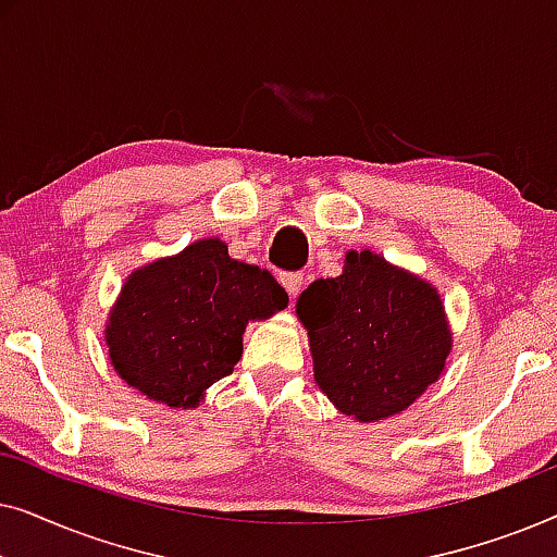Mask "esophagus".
Returning <instances> with one entry per match:
<instances>
[{"mask_svg":"<svg viewBox=\"0 0 557 557\" xmlns=\"http://www.w3.org/2000/svg\"><path fill=\"white\" fill-rule=\"evenodd\" d=\"M304 281H307V278H304V273H299V271L284 273V276H281V284H284V288L288 292V296H292V299L304 288Z\"/></svg>","mask_w":557,"mask_h":557,"instance_id":"1","label":"esophagus"}]
</instances>
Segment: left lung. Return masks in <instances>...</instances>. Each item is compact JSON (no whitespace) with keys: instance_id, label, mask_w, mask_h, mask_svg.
<instances>
[{"instance_id":"8db88e82","label":"left lung","mask_w":557,"mask_h":557,"mask_svg":"<svg viewBox=\"0 0 557 557\" xmlns=\"http://www.w3.org/2000/svg\"><path fill=\"white\" fill-rule=\"evenodd\" d=\"M296 314L317 385L360 423L413 406L454 345L436 288L372 250H349L337 278H319L299 296Z\"/></svg>"}]
</instances>
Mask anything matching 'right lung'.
I'll use <instances>...</instances> for the list:
<instances>
[{
  "instance_id": "add662e5",
  "label": "right lung",
  "mask_w": 557,
  "mask_h": 557,
  "mask_svg": "<svg viewBox=\"0 0 557 557\" xmlns=\"http://www.w3.org/2000/svg\"><path fill=\"white\" fill-rule=\"evenodd\" d=\"M286 304L269 271L235 261L220 238L197 240L126 278L106 324L111 364L149 400L197 408L238 364L246 324Z\"/></svg>"
}]
</instances>
